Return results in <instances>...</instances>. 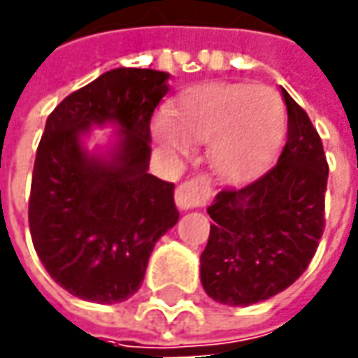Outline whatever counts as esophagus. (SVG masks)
I'll return each mask as SVG.
<instances>
[{"label":"esophagus","instance_id":"1","mask_svg":"<svg viewBox=\"0 0 358 358\" xmlns=\"http://www.w3.org/2000/svg\"><path fill=\"white\" fill-rule=\"evenodd\" d=\"M210 180L206 176H194V178L182 182L176 188V203L182 210H192V208H200L203 203L210 200Z\"/></svg>","mask_w":358,"mask_h":358}]
</instances>
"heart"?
Here are the masks:
<instances>
[{"instance_id":"obj_1","label":"heart","mask_w":358,"mask_h":358,"mask_svg":"<svg viewBox=\"0 0 358 358\" xmlns=\"http://www.w3.org/2000/svg\"><path fill=\"white\" fill-rule=\"evenodd\" d=\"M285 129L283 101L267 85L212 83L182 94L168 118L155 122V138L170 150L212 144V166L228 182L257 176Z\"/></svg>"}]
</instances>
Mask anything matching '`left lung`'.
<instances>
[{"mask_svg": "<svg viewBox=\"0 0 358 358\" xmlns=\"http://www.w3.org/2000/svg\"><path fill=\"white\" fill-rule=\"evenodd\" d=\"M287 142L278 164L243 188H226L208 208L214 220L200 279L217 303L248 307L287 289L311 264L325 229L329 164L307 113L285 89Z\"/></svg>", "mask_w": 358, "mask_h": 358, "instance_id": "left-lung-1", "label": "left lung"}]
</instances>
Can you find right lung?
<instances>
[{
    "label": "right lung",
    "mask_w": 358,
    "mask_h": 358,
    "mask_svg": "<svg viewBox=\"0 0 358 358\" xmlns=\"http://www.w3.org/2000/svg\"><path fill=\"white\" fill-rule=\"evenodd\" d=\"M170 75L113 69L63 99L37 148L29 229L47 273L71 295L120 303L141 287L155 243L178 222L174 184L148 174L150 118ZM115 122L108 159L89 155L80 138Z\"/></svg>",
    "instance_id": "add662e5"
}]
</instances>
